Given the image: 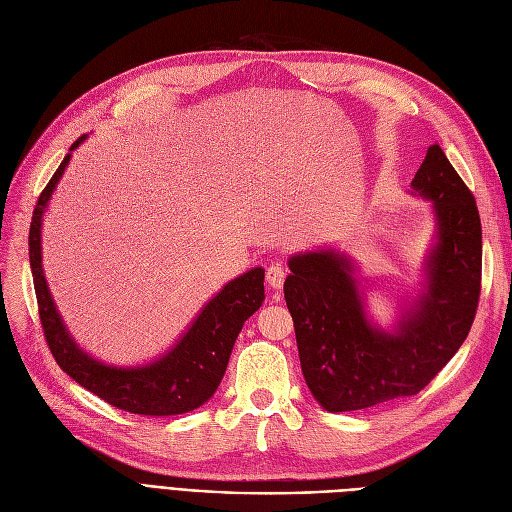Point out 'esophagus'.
<instances>
[{
  "instance_id": "34e87169",
  "label": "esophagus",
  "mask_w": 512,
  "mask_h": 512,
  "mask_svg": "<svg viewBox=\"0 0 512 512\" xmlns=\"http://www.w3.org/2000/svg\"><path fill=\"white\" fill-rule=\"evenodd\" d=\"M285 267L281 262H273L271 267L267 269V283L271 285L273 290H281L283 288V281H285Z\"/></svg>"
}]
</instances>
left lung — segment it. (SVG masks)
Masks as SVG:
<instances>
[{"label": "left lung", "mask_w": 512, "mask_h": 512, "mask_svg": "<svg viewBox=\"0 0 512 512\" xmlns=\"http://www.w3.org/2000/svg\"><path fill=\"white\" fill-rule=\"evenodd\" d=\"M412 195L431 201L435 237L420 290L391 330L374 323L351 256L334 248L288 260L283 283L300 367L327 412L365 410L420 393L456 355L481 292V220L473 193L439 145L426 151Z\"/></svg>", "instance_id": "1"}]
</instances>
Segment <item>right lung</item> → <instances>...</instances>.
<instances>
[{
    "label": "right lung",
    "instance_id": "1",
    "mask_svg": "<svg viewBox=\"0 0 512 512\" xmlns=\"http://www.w3.org/2000/svg\"><path fill=\"white\" fill-rule=\"evenodd\" d=\"M88 138L79 136L39 195L29 231V262L37 294L39 319L56 363L77 384L109 405L140 416H176L197 410L212 399L227 372V363L245 319L264 300V269L254 267L231 279L212 296L172 349L138 365H111L92 357L75 342L60 317L42 267V224L56 185L71 153Z\"/></svg>",
    "mask_w": 512,
    "mask_h": 512
}]
</instances>
